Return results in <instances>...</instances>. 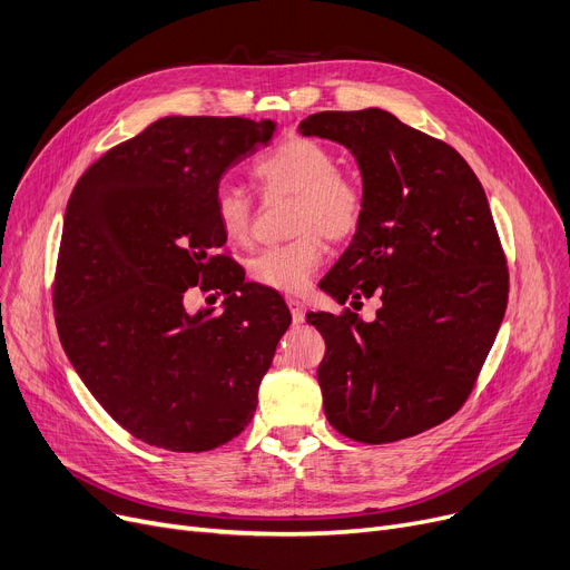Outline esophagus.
<instances>
[{"instance_id":"esophagus-1","label":"esophagus","mask_w":570,"mask_h":570,"mask_svg":"<svg viewBox=\"0 0 570 570\" xmlns=\"http://www.w3.org/2000/svg\"><path fill=\"white\" fill-rule=\"evenodd\" d=\"M286 305L291 309V316H293L295 325L305 323V303L303 301H297V297H286Z\"/></svg>"}]
</instances>
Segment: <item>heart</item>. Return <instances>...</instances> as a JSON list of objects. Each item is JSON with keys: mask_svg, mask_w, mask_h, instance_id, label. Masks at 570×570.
Returning <instances> with one entry per match:
<instances>
[{"mask_svg": "<svg viewBox=\"0 0 570 570\" xmlns=\"http://www.w3.org/2000/svg\"><path fill=\"white\" fill-rule=\"evenodd\" d=\"M337 157L312 138H288L263 155L252 173L265 196H291V243L249 261L254 282L282 293L303 291L323 261V239L342 243L363 222L361 185L337 170ZM215 217L230 243H247L254 205L245 189L224 183L215 191Z\"/></svg>", "mask_w": 570, "mask_h": 570, "instance_id": "heart-1", "label": "heart"}]
</instances>
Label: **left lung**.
Returning <instances> with one entry per match:
<instances>
[{"label": "left lung", "mask_w": 570, "mask_h": 570, "mask_svg": "<svg viewBox=\"0 0 570 570\" xmlns=\"http://www.w3.org/2000/svg\"><path fill=\"white\" fill-rule=\"evenodd\" d=\"M303 136L351 149L365 209L318 284L337 303L379 297L374 321L309 312L325 340L318 385L327 423L391 443L448 421L466 402L508 303L490 203L469 164L381 108L309 115Z\"/></svg>", "instance_id": "8db88e82"}]
</instances>
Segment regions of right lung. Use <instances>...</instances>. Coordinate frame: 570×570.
Listing matches in <instances>:
<instances>
[{
    "mask_svg": "<svg viewBox=\"0 0 570 570\" xmlns=\"http://www.w3.org/2000/svg\"><path fill=\"white\" fill-rule=\"evenodd\" d=\"M275 129L273 119L161 117L89 166L67 203L59 340L112 421L149 445L213 451L254 417L291 314L213 256L226 243L215 191ZM191 287H222L223 314L189 313Z\"/></svg>",
    "mask_w": 570,
    "mask_h": 570,
    "instance_id": "right-lung-1",
    "label": "right lung"
}]
</instances>
